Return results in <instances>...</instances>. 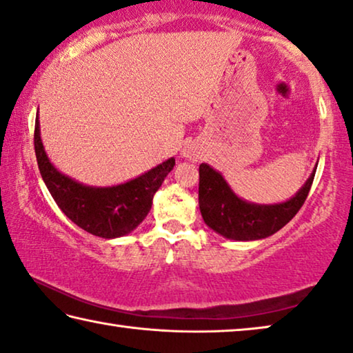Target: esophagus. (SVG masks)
Wrapping results in <instances>:
<instances>
[{
  "label": "esophagus",
  "instance_id": "34e87169",
  "mask_svg": "<svg viewBox=\"0 0 353 353\" xmlns=\"http://www.w3.org/2000/svg\"><path fill=\"white\" fill-rule=\"evenodd\" d=\"M183 157H187V159L193 160V161H196L199 159L198 154H196V150H193V149H185V150H183Z\"/></svg>",
  "mask_w": 353,
  "mask_h": 353
}]
</instances>
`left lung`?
Segmentation results:
<instances>
[{
    "label": "left lung",
    "mask_w": 353,
    "mask_h": 353,
    "mask_svg": "<svg viewBox=\"0 0 353 353\" xmlns=\"http://www.w3.org/2000/svg\"><path fill=\"white\" fill-rule=\"evenodd\" d=\"M317 168V165H316ZM316 168L292 198L276 204H254L239 198L220 172L199 165V210L205 225L229 240L248 242L278 232L297 215L310 193Z\"/></svg>",
    "instance_id": "8db88e82"
}]
</instances>
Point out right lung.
<instances>
[{
  "label": "right lung",
  "mask_w": 353,
  "mask_h": 353,
  "mask_svg": "<svg viewBox=\"0 0 353 353\" xmlns=\"http://www.w3.org/2000/svg\"><path fill=\"white\" fill-rule=\"evenodd\" d=\"M34 150L39 171L59 209L77 226L102 239L130 234L148 216L155 192L176 165L171 157L144 174L119 185H85L63 174L50 161L41 139L39 114L34 127Z\"/></svg>",
  "instance_id": "add662e5"
}]
</instances>
